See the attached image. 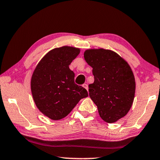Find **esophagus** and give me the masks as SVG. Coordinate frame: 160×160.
I'll return each instance as SVG.
<instances>
[{
  "mask_svg": "<svg viewBox=\"0 0 160 160\" xmlns=\"http://www.w3.org/2000/svg\"><path fill=\"white\" fill-rule=\"evenodd\" d=\"M82 86H83V88H85L86 89L87 91H88V85L86 84V83H85V84H83Z\"/></svg>",
  "mask_w": 160,
  "mask_h": 160,
  "instance_id": "esophagus-1",
  "label": "esophagus"
}]
</instances>
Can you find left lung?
I'll use <instances>...</instances> for the list:
<instances>
[{"mask_svg":"<svg viewBox=\"0 0 160 160\" xmlns=\"http://www.w3.org/2000/svg\"><path fill=\"white\" fill-rule=\"evenodd\" d=\"M84 58L94 76L93 83L88 85L90 97L103 121L115 122L128 114L133 102L136 82L132 69L111 50L88 49Z\"/></svg>","mask_w":160,"mask_h":160,"instance_id":"obj_1","label":"left lung"}]
</instances>
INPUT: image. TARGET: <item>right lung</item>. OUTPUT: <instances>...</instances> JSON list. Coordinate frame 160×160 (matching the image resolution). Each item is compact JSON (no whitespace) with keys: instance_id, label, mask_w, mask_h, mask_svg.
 <instances>
[{"instance_id":"obj_1","label":"right lung","mask_w":160,"mask_h":160,"mask_svg":"<svg viewBox=\"0 0 160 160\" xmlns=\"http://www.w3.org/2000/svg\"><path fill=\"white\" fill-rule=\"evenodd\" d=\"M80 49L63 46L49 51L40 61L31 79V91L38 109L53 120L70 113L81 98L88 96L84 88L75 83V73L69 65Z\"/></svg>"}]
</instances>
